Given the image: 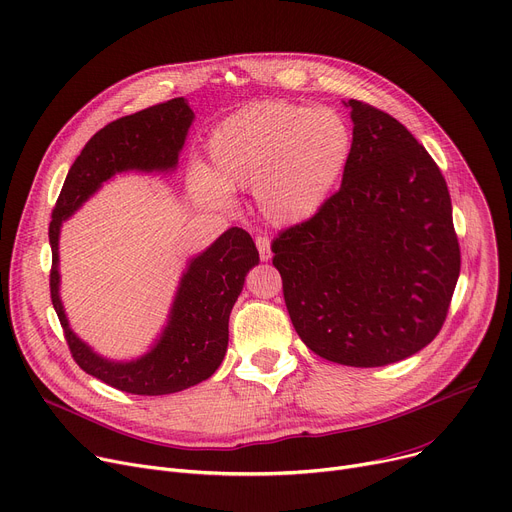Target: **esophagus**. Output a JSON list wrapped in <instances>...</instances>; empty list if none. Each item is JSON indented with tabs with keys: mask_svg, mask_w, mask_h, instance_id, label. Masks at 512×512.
I'll use <instances>...</instances> for the list:
<instances>
[{
	"mask_svg": "<svg viewBox=\"0 0 512 512\" xmlns=\"http://www.w3.org/2000/svg\"><path fill=\"white\" fill-rule=\"evenodd\" d=\"M255 245H257V251H259V257H261V261H267V259H271V241H269V236H265V234H259V236L255 238Z\"/></svg>",
	"mask_w": 512,
	"mask_h": 512,
	"instance_id": "obj_1",
	"label": "esophagus"
}]
</instances>
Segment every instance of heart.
Segmentation results:
<instances>
[{
    "label": "heart",
    "mask_w": 512,
    "mask_h": 512,
    "mask_svg": "<svg viewBox=\"0 0 512 512\" xmlns=\"http://www.w3.org/2000/svg\"><path fill=\"white\" fill-rule=\"evenodd\" d=\"M210 170L189 177L195 201L226 208L232 189H253L274 224L315 216L352 156V127L331 107L261 100L224 119L208 140Z\"/></svg>",
    "instance_id": "1"
}]
</instances>
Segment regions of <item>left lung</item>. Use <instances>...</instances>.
<instances>
[{
	"mask_svg": "<svg viewBox=\"0 0 512 512\" xmlns=\"http://www.w3.org/2000/svg\"><path fill=\"white\" fill-rule=\"evenodd\" d=\"M352 156L323 208L271 245L284 300L317 356L358 368L426 348L461 271L447 181L389 113L350 98Z\"/></svg>",
	"mask_w": 512,
	"mask_h": 512,
	"instance_id": "obj_1",
	"label": "left lung"
}]
</instances>
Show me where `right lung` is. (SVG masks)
<instances>
[{
    "label": "right lung",
    "instance_id": "1",
    "mask_svg": "<svg viewBox=\"0 0 512 512\" xmlns=\"http://www.w3.org/2000/svg\"><path fill=\"white\" fill-rule=\"evenodd\" d=\"M191 121L193 111L181 96L105 125L72 164L51 214L49 286L65 342L82 370L131 395L177 393L216 372L228 346L230 311L249 269L259 263L253 238L243 228H228L210 249L191 259L158 344L133 362H111L94 354L67 323L59 300V228L113 175L133 168L148 173L175 168Z\"/></svg>",
    "mask_w": 512,
    "mask_h": 512
}]
</instances>
